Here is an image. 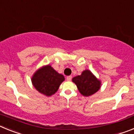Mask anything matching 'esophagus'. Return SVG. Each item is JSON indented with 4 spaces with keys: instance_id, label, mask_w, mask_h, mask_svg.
<instances>
[{
    "instance_id": "esophagus-1",
    "label": "esophagus",
    "mask_w": 134,
    "mask_h": 134,
    "mask_svg": "<svg viewBox=\"0 0 134 134\" xmlns=\"http://www.w3.org/2000/svg\"><path fill=\"white\" fill-rule=\"evenodd\" d=\"M72 79V76L71 75H69V76L67 77V81H71Z\"/></svg>"
}]
</instances>
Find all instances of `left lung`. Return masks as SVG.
I'll return each mask as SVG.
<instances>
[{
    "instance_id": "8db88e82",
    "label": "left lung",
    "mask_w": 134,
    "mask_h": 134,
    "mask_svg": "<svg viewBox=\"0 0 134 134\" xmlns=\"http://www.w3.org/2000/svg\"><path fill=\"white\" fill-rule=\"evenodd\" d=\"M72 81L75 83L79 92L84 96H90L98 91L101 81L90 70L83 71L80 75L74 77Z\"/></svg>"
}]
</instances>
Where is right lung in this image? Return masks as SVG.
I'll list each match as a JSON object with an SVG mask.
<instances>
[{
  "instance_id": "obj_1",
  "label": "right lung",
  "mask_w": 134,
  "mask_h": 134,
  "mask_svg": "<svg viewBox=\"0 0 134 134\" xmlns=\"http://www.w3.org/2000/svg\"><path fill=\"white\" fill-rule=\"evenodd\" d=\"M64 80L63 75L56 71L50 65L40 68L32 77V84L34 88L40 93L46 96H52L57 92Z\"/></svg>"
}]
</instances>
